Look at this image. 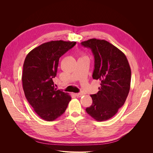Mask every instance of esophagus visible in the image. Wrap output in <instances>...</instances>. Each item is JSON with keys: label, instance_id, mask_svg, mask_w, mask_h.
I'll return each instance as SVG.
<instances>
[{"label": "esophagus", "instance_id": "esophagus-1", "mask_svg": "<svg viewBox=\"0 0 153 153\" xmlns=\"http://www.w3.org/2000/svg\"><path fill=\"white\" fill-rule=\"evenodd\" d=\"M76 97H81V96H82V94H81V93H77V94H76Z\"/></svg>", "mask_w": 153, "mask_h": 153}]
</instances>
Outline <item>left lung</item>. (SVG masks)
Listing matches in <instances>:
<instances>
[{"label":"left lung","mask_w":153,"mask_h":153,"mask_svg":"<svg viewBox=\"0 0 153 153\" xmlns=\"http://www.w3.org/2000/svg\"><path fill=\"white\" fill-rule=\"evenodd\" d=\"M94 56L92 77L100 81L96 94L91 95L92 104L87 113L98 122L113 117L125 102L130 89L131 69L125 54L104 39L92 38L81 42Z\"/></svg>","instance_id":"obj_1"}]
</instances>
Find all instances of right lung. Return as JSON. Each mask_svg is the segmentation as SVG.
<instances>
[{
    "label": "right lung",
    "instance_id": "right-lung-1",
    "mask_svg": "<svg viewBox=\"0 0 153 153\" xmlns=\"http://www.w3.org/2000/svg\"><path fill=\"white\" fill-rule=\"evenodd\" d=\"M76 42L51 41L36 47L26 56L22 76L25 97L36 114L46 121L58 118L71 100L69 94L54 88L61 56L74 46Z\"/></svg>",
    "mask_w": 153,
    "mask_h": 153
}]
</instances>
